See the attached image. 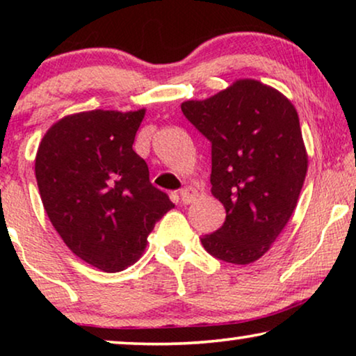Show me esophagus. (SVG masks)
Returning <instances> with one entry per match:
<instances>
[{"instance_id": "esophagus-1", "label": "esophagus", "mask_w": 356, "mask_h": 356, "mask_svg": "<svg viewBox=\"0 0 356 356\" xmlns=\"http://www.w3.org/2000/svg\"><path fill=\"white\" fill-rule=\"evenodd\" d=\"M196 196H197V191L194 188H184L179 191V201H181V204L193 202Z\"/></svg>"}]
</instances>
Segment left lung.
I'll use <instances>...</instances> for the list:
<instances>
[{
	"instance_id": "8db88e82",
	"label": "left lung",
	"mask_w": 356,
	"mask_h": 356,
	"mask_svg": "<svg viewBox=\"0 0 356 356\" xmlns=\"http://www.w3.org/2000/svg\"><path fill=\"white\" fill-rule=\"evenodd\" d=\"M181 111L212 145V194L227 212L202 246L230 264L254 262L284 230L303 188L308 155L298 113L279 90L254 79L184 102Z\"/></svg>"
}]
</instances>
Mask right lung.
Here are the masks:
<instances>
[{
	"label": "right lung",
	"mask_w": 356,
	"mask_h": 356,
	"mask_svg": "<svg viewBox=\"0 0 356 356\" xmlns=\"http://www.w3.org/2000/svg\"><path fill=\"white\" fill-rule=\"evenodd\" d=\"M144 113L66 116L37 150L35 178L51 225L79 259L104 272L134 264L155 223L175 207L133 150Z\"/></svg>",
	"instance_id": "add662e5"
}]
</instances>
